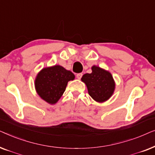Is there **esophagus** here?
Wrapping results in <instances>:
<instances>
[{
	"instance_id": "34e87169",
	"label": "esophagus",
	"mask_w": 155,
	"mask_h": 155,
	"mask_svg": "<svg viewBox=\"0 0 155 155\" xmlns=\"http://www.w3.org/2000/svg\"><path fill=\"white\" fill-rule=\"evenodd\" d=\"M77 78L78 79H79V80H80L81 79V78H82V73H78V74H77Z\"/></svg>"
}]
</instances>
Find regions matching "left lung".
<instances>
[{"label":"left lung","instance_id":"obj_1","mask_svg":"<svg viewBox=\"0 0 155 155\" xmlns=\"http://www.w3.org/2000/svg\"><path fill=\"white\" fill-rule=\"evenodd\" d=\"M92 71L83 75L81 80L85 83L89 94L94 101L104 102L112 96L115 90L113 76L109 71L96 65L92 67Z\"/></svg>","mask_w":155,"mask_h":155}]
</instances>
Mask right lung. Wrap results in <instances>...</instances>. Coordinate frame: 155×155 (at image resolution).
I'll return each mask as SVG.
<instances>
[{
  "instance_id": "add662e5",
  "label": "right lung",
  "mask_w": 155,
  "mask_h": 155,
  "mask_svg": "<svg viewBox=\"0 0 155 155\" xmlns=\"http://www.w3.org/2000/svg\"><path fill=\"white\" fill-rule=\"evenodd\" d=\"M75 79V75L61 65L44 68L37 74L35 85L37 94L50 104L59 100L68 84Z\"/></svg>"
}]
</instances>
